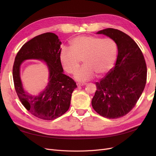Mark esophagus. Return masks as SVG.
Instances as JSON below:
<instances>
[{"label":"esophagus","mask_w":156,"mask_h":156,"mask_svg":"<svg viewBox=\"0 0 156 156\" xmlns=\"http://www.w3.org/2000/svg\"><path fill=\"white\" fill-rule=\"evenodd\" d=\"M86 83H77V87H81V86H84L85 85Z\"/></svg>","instance_id":"esophagus-1"}]
</instances>
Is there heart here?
<instances>
[{
  "mask_svg": "<svg viewBox=\"0 0 156 156\" xmlns=\"http://www.w3.org/2000/svg\"><path fill=\"white\" fill-rule=\"evenodd\" d=\"M70 48L62 46L60 60L64 69L73 74L83 59L85 64L75 74L79 81H86L97 74L101 77L114 66L118 55L116 41L110 37L78 36L71 40Z\"/></svg>",
  "mask_w": 156,
  "mask_h": 156,
  "instance_id": "obj_1",
  "label": "heart"
}]
</instances>
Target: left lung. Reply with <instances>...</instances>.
<instances>
[{"label": "left lung", "instance_id": "obj_1", "mask_svg": "<svg viewBox=\"0 0 156 156\" xmlns=\"http://www.w3.org/2000/svg\"><path fill=\"white\" fill-rule=\"evenodd\" d=\"M97 34L116 41L118 56L115 66L96 83L92 105L103 117L119 119L129 112L139 100L146 85L147 68L139 47L126 33L108 28Z\"/></svg>", "mask_w": 156, "mask_h": 156}]
</instances>
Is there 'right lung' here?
<instances>
[{"instance_id": "right-lung-1", "label": "right lung", "mask_w": 156, "mask_h": 156, "mask_svg": "<svg viewBox=\"0 0 156 156\" xmlns=\"http://www.w3.org/2000/svg\"><path fill=\"white\" fill-rule=\"evenodd\" d=\"M61 41L54 33L37 36L22 46L13 66V79L17 96L23 105L32 115L45 120H52L64 115L68 109L72 94L77 84L63 73L60 60ZM27 59H43L50 69V81L38 96L28 95L24 91L19 75L21 63Z\"/></svg>"}]
</instances>
